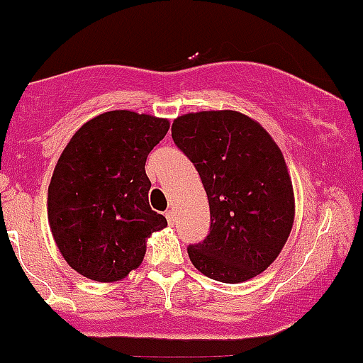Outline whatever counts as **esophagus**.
I'll list each match as a JSON object with an SVG mask.
<instances>
[{"mask_svg": "<svg viewBox=\"0 0 363 363\" xmlns=\"http://www.w3.org/2000/svg\"><path fill=\"white\" fill-rule=\"evenodd\" d=\"M164 216H167V221L168 223H174V211H167V213H164Z\"/></svg>", "mask_w": 363, "mask_h": 363, "instance_id": "1", "label": "esophagus"}]
</instances>
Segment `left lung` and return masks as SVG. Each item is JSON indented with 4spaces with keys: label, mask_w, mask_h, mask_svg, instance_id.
Segmentation results:
<instances>
[{
    "label": "left lung",
    "mask_w": 363,
    "mask_h": 363,
    "mask_svg": "<svg viewBox=\"0 0 363 363\" xmlns=\"http://www.w3.org/2000/svg\"><path fill=\"white\" fill-rule=\"evenodd\" d=\"M172 138L195 164L209 200V234L188 246L193 266L225 284L262 273L294 221L293 182L279 145L262 125L230 110L182 115Z\"/></svg>",
    "instance_id": "1"
}]
</instances>
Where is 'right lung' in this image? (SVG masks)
I'll return each instance as SVG.
<instances>
[{"label":"right lung","instance_id":"add662e5","mask_svg":"<svg viewBox=\"0 0 363 363\" xmlns=\"http://www.w3.org/2000/svg\"><path fill=\"white\" fill-rule=\"evenodd\" d=\"M168 121L115 110L88 121L70 138L48 191L52 238L72 269L115 282L138 267L145 239L167 227L149 206L145 161Z\"/></svg>","mask_w":363,"mask_h":363}]
</instances>
